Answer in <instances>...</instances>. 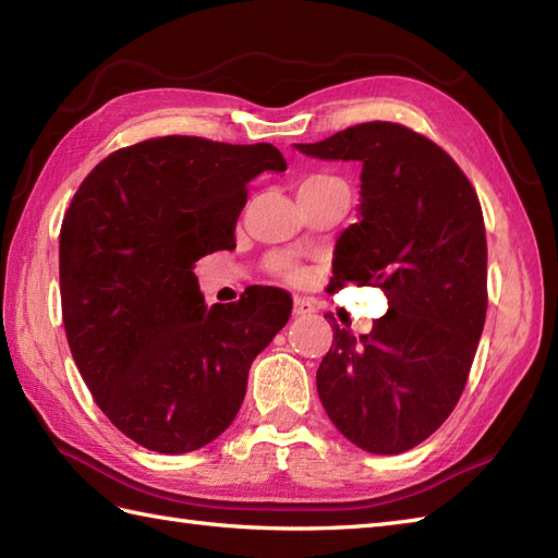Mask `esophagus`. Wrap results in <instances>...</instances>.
Here are the masks:
<instances>
[{
	"label": "esophagus",
	"instance_id": "1",
	"mask_svg": "<svg viewBox=\"0 0 558 558\" xmlns=\"http://www.w3.org/2000/svg\"><path fill=\"white\" fill-rule=\"evenodd\" d=\"M314 312H316V306H314L310 300H304V298L294 300V306H292V314H294V316H310V314H314Z\"/></svg>",
	"mask_w": 558,
	"mask_h": 558
}]
</instances>
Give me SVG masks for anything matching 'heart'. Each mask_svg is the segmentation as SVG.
<instances>
[{
  "label": "heart",
  "mask_w": 558,
  "mask_h": 558,
  "mask_svg": "<svg viewBox=\"0 0 558 558\" xmlns=\"http://www.w3.org/2000/svg\"><path fill=\"white\" fill-rule=\"evenodd\" d=\"M306 182H336V180H330V177H312V180H306ZM276 266H278V270L282 272V276H286L288 280H302V270L298 268V266H292L288 258H278L276 260Z\"/></svg>",
  "instance_id": "b5f03b06"
}]
</instances>
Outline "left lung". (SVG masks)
<instances>
[{
  "label": "left lung",
  "mask_w": 558,
  "mask_h": 558,
  "mask_svg": "<svg viewBox=\"0 0 558 558\" xmlns=\"http://www.w3.org/2000/svg\"><path fill=\"white\" fill-rule=\"evenodd\" d=\"M318 160H357V222L338 236L330 286H376L388 312L369 333L333 328L316 390L336 429L396 456L441 426L465 388L487 316V236L475 189L446 150L393 122L350 126Z\"/></svg>",
  "instance_id": "left-lung-1"
}]
</instances>
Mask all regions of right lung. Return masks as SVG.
<instances>
[{
    "label": "right lung",
    "mask_w": 558,
    "mask_h": 558,
    "mask_svg": "<svg viewBox=\"0 0 558 558\" xmlns=\"http://www.w3.org/2000/svg\"><path fill=\"white\" fill-rule=\"evenodd\" d=\"M286 172L270 144L162 136L96 165L59 232L66 340L98 408L132 441L189 453L228 429L248 366L288 324L292 300L246 288L213 304L194 264L234 248L246 184Z\"/></svg>",
    "instance_id": "right-lung-1"
}]
</instances>
